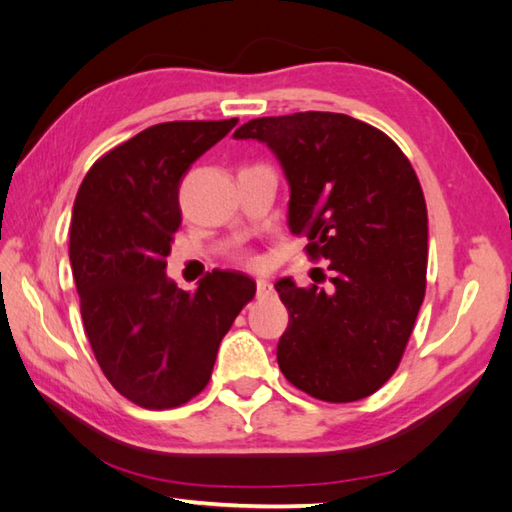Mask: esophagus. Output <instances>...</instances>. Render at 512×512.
Masks as SVG:
<instances>
[{
  "mask_svg": "<svg viewBox=\"0 0 512 512\" xmlns=\"http://www.w3.org/2000/svg\"><path fill=\"white\" fill-rule=\"evenodd\" d=\"M273 292V284L268 279H257V297H266Z\"/></svg>",
  "mask_w": 512,
  "mask_h": 512,
  "instance_id": "esophagus-1",
  "label": "esophagus"
}]
</instances>
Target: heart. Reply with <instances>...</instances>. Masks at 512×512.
Here are the masks:
<instances>
[{
  "instance_id": "b5f03b06",
  "label": "heart",
  "mask_w": 512,
  "mask_h": 512,
  "mask_svg": "<svg viewBox=\"0 0 512 512\" xmlns=\"http://www.w3.org/2000/svg\"><path fill=\"white\" fill-rule=\"evenodd\" d=\"M242 259H244V262H248V264H255V257L253 255H244Z\"/></svg>"
}]
</instances>
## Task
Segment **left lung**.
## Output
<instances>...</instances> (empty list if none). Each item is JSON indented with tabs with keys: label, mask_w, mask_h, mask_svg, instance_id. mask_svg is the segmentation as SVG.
I'll list each match as a JSON object with an SVG mask.
<instances>
[{
	"label": "left lung",
	"mask_w": 512,
	"mask_h": 512,
	"mask_svg": "<svg viewBox=\"0 0 512 512\" xmlns=\"http://www.w3.org/2000/svg\"><path fill=\"white\" fill-rule=\"evenodd\" d=\"M290 184L288 226L328 259L330 288L279 279L288 330L284 376L308 396H372L400 365L427 290V204L409 158L380 129L347 114L297 112L244 123Z\"/></svg>",
	"instance_id": "8db88e82"
}]
</instances>
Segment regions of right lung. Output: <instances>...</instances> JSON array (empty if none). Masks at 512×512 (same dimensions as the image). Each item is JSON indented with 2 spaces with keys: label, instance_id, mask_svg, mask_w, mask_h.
<instances>
[{
  "label": "right lung",
  "instance_id": "right-lung-1",
  "mask_svg": "<svg viewBox=\"0 0 512 512\" xmlns=\"http://www.w3.org/2000/svg\"><path fill=\"white\" fill-rule=\"evenodd\" d=\"M237 125L147 127L94 162L76 193L70 266L92 352L118 394L173 409L209 385L217 347L255 297V281L213 270L187 292L167 279L182 176Z\"/></svg>",
  "mask_w": 512,
  "mask_h": 512
}]
</instances>
